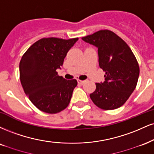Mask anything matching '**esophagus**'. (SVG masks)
I'll return each mask as SVG.
<instances>
[{"label": "esophagus", "instance_id": "34e87169", "mask_svg": "<svg viewBox=\"0 0 154 154\" xmlns=\"http://www.w3.org/2000/svg\"><path fill=\"white\" fill-rule=\"evenodd\" d=\"M85 82H86V80H79V79H77V82H78L79 85H83Z\"/></svg>", "mask_w": 154, "mask_h": 154}]
</instances>
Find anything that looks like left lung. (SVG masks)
I'll return each instance as SVG.
<instances>
[{"label": "left lung", "instance_id": "1", "mask_svg": "<svg viewBox=\"0 0 154 154\" xmlns=\"http://www.w3.org/2000/svg\"><path fill=\"white\" fill-rule=\"evenodd\" d=\"M97 48L99 66L105 72V81L96 83L91 100L100 108L114 110L122 106L136 88L139 66L124 41L112 31L101 30L82 37Z\"/></svg>", "mask_w": 154, "mask_h": 154}]
</instances>
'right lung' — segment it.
<instances>
[{
    "label": "right lung",
    "mask_w": 154,
    "mask_h": 154,
    "mask_svg": "<svg viewBox=\"0 0 154 154\" xmlns=\"http://www.w3.org/2000/svg\"><path fill=\"white\" fill-rule=\"evenodd\" d=\"M78 38H44L31 46L20 61V80L31 103L47 113H57L71 100L76 79L67 80L57 75L68 51Z\"/></svg>",
    "instance_id": "1"
}]
</instances>
